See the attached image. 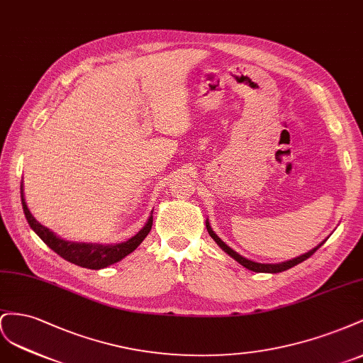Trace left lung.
<instances>
[{"mask_svg": "<svg viewBox=\"0 0 363 363\" xmlns=\"http://www.w3.org/2000/svg\"><path fill=\"white\" fill-rule=\"evenodd\" d=\"M205 225H206V231H208V234L213 237V240L219 245L222 250L230 255V257H233L235 262H239L242 266H245L246 269H250V271H254V272H269V274H278V272H283V271H287V269H291V267H294V266H296V264H299L301 262H304V260H307L308 257H312L320 246H323L324 243H325V240L324 242H320L316 247H313L312 251H308V252H306V254H303V255H299V257H296V258H292V260H289V262H283V263H277V264H264V263H257V262H252V260H247V258H245V257H242L240 254H237L234 250H231L230 246L228 245H225L219 237H217V234L211 230V226H210V222L206 220L205 222Z\"/></svg>", "mask_w": 363, "mask_h": 363, "instance_id": "1", "label": "left lung"}]
</instances>
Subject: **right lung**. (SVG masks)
<instances>
[{
  "instance_id": "1",
  "label": "right lung",
  "mask_w": 363,
  "mask_h": 363,
  "mask_svg": "<svg viewBox=\"0 0 363 363\" xmlns=\"http://www.w3.org/2000/svg\"><path fill=\"white\" fill-rule=\"evenodd\" d=\"M21 202H23V210L26 214V219L30 225V228L44 240V243L51 247L57 255L65 258L67 262L74 263L80 267L86 269H103L108 267L113 263L120 262L121 258L129 255L138 247V245L146 239L147 234L152 230L153 216L149 217L147 223L143 226L135 235L130 237L129 240L116 243V245H97V243H76V242H67L60 239L53 231H50L48 228L40 225L35 217L27 208V203L24 199L23 193V184H21Z\"/></svg>"
}]
</instances>
